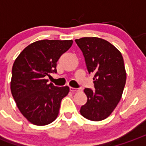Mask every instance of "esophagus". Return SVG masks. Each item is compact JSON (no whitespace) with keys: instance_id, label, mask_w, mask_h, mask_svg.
Listing matches in <instances>:
<instances>
[{"instance_id":"obj_1","label":"esophagus","mask_w":146,"mask_h":146,"mask_svg":"<svg viewBox=\"0 0 146 146\" xmlns=\"http://www.w3.org/2000/svg\"><path fill=\"white\" fill-rule=\"evenodd\" d=\"M70 90L71 92H76V91H80V89L79 88H73V87H70Z\"/></svg>"}]
</instances>
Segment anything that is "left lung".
Returning a JSON list of instances; mask_svg holds the SVG:
<instances>
[{"instance_id": "obj_1", "label": "left lung", "mask_w": 146, "mask_h": 146, "mask_svg": "<svg viewBox=\"0 0 146 146\" xmlns=\"http://www.w3.org/2000/svg\"><path fill=\"white\" fill-rule=\"evenodd\" d=\"M75 42L84 54L88 73L94 74V90L85 88L87 103L80 114L99 121L110 116L121 98L126 82L122 55L112 44L100 38L84 37Z\"/></svg>"}]
</instances>
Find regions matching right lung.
I'll return each mask as SVG.
<instances>
[{"mask_svg":"<svg viewBox=\"0 0 146 146\" xmlns=\"http://www.w3.org/2000/svg\"><path fill=\"white\" fill-rule=\"evenodd\" d=\"M73 40H40L30 44L13 64L11 91L19 111L29 122L52 123L59 114L61 100L70 91L67 86L47 84L46 76L56 73V62Z\"/></svg>","mask_w":146,"mask_h":146,"instance_id":"obj_1","label":"right lung"}]
</instances>
